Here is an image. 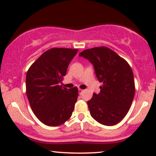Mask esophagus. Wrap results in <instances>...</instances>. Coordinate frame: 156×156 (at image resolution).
I'll use <instances>...</instances> for the list:
<instances>
[{"label":"esophagus","mask_w":156,"mask_h":156,"mask_svg":"<svg viewBox=\"0 0 156 156\" xmlns=\"http://www.w3.org/2000/svg\"><path fill=\"white\" fill-rule=\"evenodd\" d=\"M83 91V89H80V88H78V92H79V94H81V93H82Z\"/></svg>","instance_id":"1"}]
</instances>
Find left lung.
<instances>
[{
    "label": "left lung",
    "mask_w": 156,
    "mask_h": 156,
    "mask_svg": "<svg viewBox=\"0 0 156 156\" xmlns=\"http://www.w3.org/2000/svg\"><path fill=\"white\" fill-rule=\"evenodd\" d=\"M94 65L100 86L87 101L91 117L100 124L112 126L127 114L135 96L132 68L125 59L106 47L87 49L79 54Z\"/></svg>",
    "instance_id": "8db88e82"
}]
</instances>
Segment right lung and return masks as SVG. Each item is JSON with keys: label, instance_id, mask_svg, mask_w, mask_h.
<instances>
[{"label": "right lung", "instance_id": "1", "mask_svg": "<svg viewBox=\"0 0 156 156\" xmlns=\"http://www.w3.org/2000/svg\"><path fill=\"white\" fill-rule=\"evenodd\" d=\"M78 49L51 48L30 66L26 77V92L32 112L47 126H58L71 117L77 101V87L60 83Z\"/></svg>", "mask_w": 156, "mask_h": 156}]
</instances>
